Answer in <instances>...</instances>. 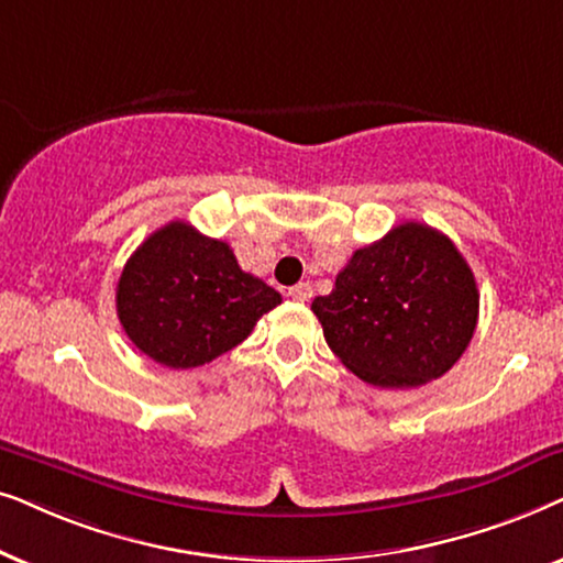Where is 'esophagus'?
Masks as SVG:
<instances>
[{
	"label": "esophagus",
	"mask_w": 563,
	"mask_h": 563,
	"mask_svg": "<svg viewBox=\"0 0 563 563\" xmlns=\"http://www.w3.org/2000/svg\"><path fill=\"white\" fill-rule=\"evenodd\" d=\"M288 296L294 298V301H311V296H313V288L309 286V283H298V286H294V288H288Z\"/></svg>",
	"instance_id": "1"
}]
</instances>
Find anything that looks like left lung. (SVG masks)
Returning <instances> with one entry per match:
<instances>
[{
  "label": "left lung",
  "mask_w": 563,
  "mask_h": 563,
  "mask_svg": "<svg viewBox=\"0 0 563 563\" xmlns=\"http://www.w3.org/2000/svg\"><path fill=\"white\" fill-rule=\"evenodd\" d=\"M344 368L380 388H415L459 363L474 336L478 288L451 239L407 221L352 254L311 303Z\"/></svg>",
  "instance_id": "left-lung-1"
}]
</instances>
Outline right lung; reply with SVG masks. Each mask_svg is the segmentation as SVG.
Here are the masks:
<instances>
[{"mask_svg": "<svg viewBox=\"0 0 563 563\" xmlns=\"http://www.w3.org/2000/svg\"><path fill=\"white\" fill-rule=\"evenodd\" d=\"M283 298L244 273L227 242L185 221L156 229L120 273L118 319L136 347L172 371L198 368L252 334Z\"/></svg>", "mask_w": 563, "mask_h": 563, "instance_id": "right-lung-1", "label": "right lung"}]
</instances>
